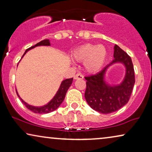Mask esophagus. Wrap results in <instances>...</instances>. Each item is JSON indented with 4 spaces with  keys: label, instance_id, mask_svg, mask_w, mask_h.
I'll return each mask as SVG.
<instances>
[{
    "label": "esophagus",
    "instance_id": "34e87169",
    "mask_svg": "<svg viewBox=\"0 0 152 152\" xmlns=\"http://www.w3.org/2000/svg\"><path fill=\"white\" fill-rule=\"evenodd\" d=\"M83 78H84V76H83V75L80 73L76 74L74 76L75 80H81V79H83Z\"/></svg>",
    "mask_w": 152,
    "mask_h": 152
}]
</instances>
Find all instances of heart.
<instances>
[{
    "mask_svg": "<svg viewBox=\"0 0 152 152\" xmlns=\"http://www.w3.org/2000/svg\"><path fill=\"white\" fill-rule=\"evenodd\" d=\"M107 55V50L103 45L87 43L75 50L72 57L77 61H84L87 72H96L102 67Z\"/></svg>",
    "mask_w": 152,
    "mask_h": 152,
    "instance_id": "heart-1",
    "label": "heart"
}]
</instances>
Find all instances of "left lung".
I'll return each mask as SVG.
<instances>
[{"label": "left lung", "instance_id": "1", "mask_svg": "<svg viewBox=\"0 0 152 152\" xmlns=\"http://www.w3.org/2000/svg\"><path fill=\"white\" fill-rule=\"evenodd\" d=\"M114 59L100 72L85 77L86 88L85 98L88 105L101 113L115 112L128 102L135 84L134 65L132 59L117 45L114 46ZM115 63H123L126 68L124 80L120 85L110 86L104 81V75L109 66Z\"/></svg>", "mask_w": 152, "mask_h": 152}]
</instances>
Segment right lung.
Segmentation results:
<instances>
[{
	"label": "right lung",
	"mask_w": 152,
	"mask_h": 152,
	"mask_svg": "<svg viewBox=\"0 0 152 152\" xmlns=\"http://www.w3.org/2000/svg\"><path fill=\"white\" fill-rule=\"evenodd\" d=\"M50 45V41L48 39H45V40H43L40 41L39 43H37L36 45H34V46H32L31 48H29L28 49H27L25 53L23 54V55L22 56V57L26 55V53L30 50L34 48L37 47V46H39V45ZM72 80H73V78H70V79H66V80L62 81L61 85H60V87L59 88V90L57 91L56 95L54 96L53 99H51L50 101L47 104H45L44 106H42V107H34V106L30 105L28 104H27L26 102H24L23 99L20 98L19 95H18L17 91H16V94H17L18 97L20 99V100L23 102V104L26 106V107L28 108L29 110L32 111V112L36 113H50L52 111H54L55 110L57 109L58 107L61 105V104L62 103V102L64 101V98H65L66 94L67 93L68 89L69 88V87L70 86V85L72 84Z\"/></svg>",
	"instance_id": "obj_1"
}]
</instances>
